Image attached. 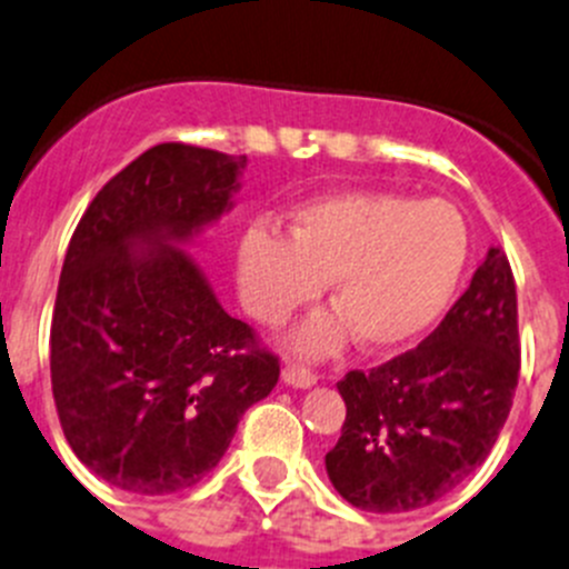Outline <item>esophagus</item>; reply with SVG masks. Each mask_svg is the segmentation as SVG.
I'll return each instance as SVG.
<instances>
[{"mask_svg": "<svg viewBox=\"0 0 569 569\" xmlns=\"http://www.w3.org/2000/svg\"><path fill=\"white\" fill-rule=\"evenodd\" d=\"M280 376H283V385L295 387V390H309L317 385V376L306 368H297V365H286Z\"/></svg>", "mask_w": 569, "mask_h": 569, "instance_id": "obj_1", "label": "esophagus"}]
</instances>
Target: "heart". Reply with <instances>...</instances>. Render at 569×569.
<instances>
[{"mask_svg": "<svg viewBox=\"0 0 569 569\" xmlns=\"http://www.w3.org/2000/svg\"><path fill=\"white\" fill-rule=\"evenodd\" d=\"M469 230L449 201L401 193H337L295 210L289 238L252 227L238 247L243 309L280 326L331 280L337 311L291 337L302 357H328L357 331L365 348H392L427 331L458 291Z\"/></svg>", "mask_w": 569, "mask_h": 569, "instance_id": "heart-1", "label": "heart"}]
</instances>
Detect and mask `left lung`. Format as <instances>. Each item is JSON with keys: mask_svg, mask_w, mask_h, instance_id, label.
Instances as JSON below:
<instances>
[{"mask_svg": "<svg viewBox=\"0 0 569 569\" xmlns=\"http://www.w3.org/2000/svg\"><path fill=\"white\" fill-rule=\"evenodd\" d=\"M519 379L517 286L500 247L416 350L337 385L342 435L326 455L328 480L373 513L427 508L488 458Z\"/></svg>", "mask_w": 569, "mask_h": 569, "instance_id": "left-lung-1", "label": "left lung"}]
</instances>
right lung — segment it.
<instances>
[{"label": "right lung", "instance_id": "add662e5", "mask_svg": "<svg viewBox=\"0 0 569 569\" xmlns=\"http://www.w3.org/2000/svg\"><path fill=\"white\" fill-rule=\"evenodd\" d=\"M247 157L162 142L83 212L50 328L52 398L72 452L142 497L196 486L280 365L184 247L232 210Z\"/></svg>", "mask_w": 569, "mask_h": 569}]
</instances>
